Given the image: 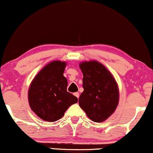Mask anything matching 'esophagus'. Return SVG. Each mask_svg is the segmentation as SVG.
Wrapping results in <instances>:
<instances>
[{
  "instance_id": "esophagus-1",
  "label": "esophagus",
  "mask_w": 153,
  "mask_h": 153,
  "mask_svg": "<svg viewBox=\"0 0 153 153\" xmlns=\"http://www.w3.org/2000/svg\"><path fill=\"white\" fill-rule=\"evenodd\" d=\"M74 95H75V97H76L77 98H79V96H80V94H79L78 92H75Z\"/></svg>"
}]
</instances>
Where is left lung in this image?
<instances>
[{
    "label": "left lung",
    "instance_id": "obj_1",
    "mask_svg": "<svg viewBox=\"0 0 153 153\" xmlns=\"http://www.w3.org/2000/svg\"><path fill=\"white\" fill-rule=\"evenodd\" d=\"M83 74L84 91L79 97V105L87 116L94 122L108 119L119 102V90L114 77L97 61L80 64Z\"/></svg>",
    "mask_w": 153,
    "mask_h": 153
}]
</instances>
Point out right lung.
I'll list each match as a JSON object with an SVG mask.
<instances>
[{
	"label": "right lung",
	"mask_w": 153,
	"mask_h": 153,
	"mask_svg": "<svg viewBox=\"0 0 153 153\" xmlns=\"http://www.w3.org/2000/svg\"><path fill=\"white\" fill-rule=\"evenodd\" d=\"M66 63L56 61L46 65L36 75L28 92L30 106L44 121H57L63 117L78 98L67 92V79L63 76Z\"/></svg>",
	"instance_id": "right-lung-1"
}]
</instances>
